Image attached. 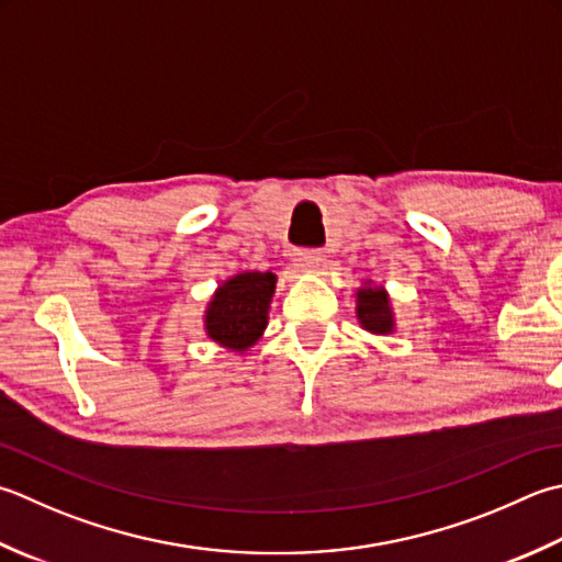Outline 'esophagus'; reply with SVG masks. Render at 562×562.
Listing matches in <instances>:
<instances>
[{"label": "esophagus", "instance_id": "1", "mask_svg": "<svg viewBox=\"0 0 562 562\" xmlns=\"http://www.w3.org/2000/svg\"><path fill=\"white\" fill-rule=\"evenodd\" d=\"M324 262L322 250H296L292 252V266L302 272H312Z\"/></svg>", "mask_w": 562, "mask_h": 562}]
</instances>
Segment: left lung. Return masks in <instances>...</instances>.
<instances>
[{
  "instance_id": "1",
  "label": "left lung",
  "mask_w": 562,
  "mask_h": 562,
  "mask_svg": "<svg viewBox=\"0 0 562 562\" xmlns=\"http://www.w3.org/2000/svg\"><path fill=\"white\" fill-rule=\"evenodd\" d=\"M356 316L366 331L375 336H387L394 331V312L390 294L382 284L366 282V288L356 292Z\"/></svg>"
}]
</instances>
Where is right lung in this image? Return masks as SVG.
Here are the masks:
<instances>
[{
	"label": "right lung",
	"instance_id": "1",
	"mask_svg": "<svg viewBox=\"0 0 562 562\" xmlns=\"http://www.w3.org/2000/svg\"><path fill=\"white\" fill-rule=\"evenodd\" d=\"M278 284L274 272H238L218 284L204 312L206 336L226 350L244 353L262 336Z\"/></svg>",
	"mask_w": 562,
	"mask_h": 562
}]
</instances>
